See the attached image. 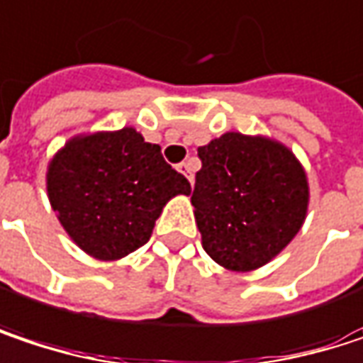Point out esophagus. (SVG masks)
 <instances>
[{
	"label": "esophagus",
	"instance_id": "1",
	"mask_svg": "<svg viewBox=\"0 0 363 363\" xmlns=\"http://www.w3.org/2000/svg\"><path fill=\"white\" fill-rule=\"evenodd\" d=\"M179 172H181L186 181L193 182V168H191V164H189V162H182V164H179Z\"/></svg>",
	"mask_w": 363,
	"mask_h": 363
}]
</instances>
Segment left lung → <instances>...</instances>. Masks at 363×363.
<instances>
[{"label":"left lung","mask_w":363,"mask_h":363,"mask_svg":"<svg viewBox=\"0 0 363 363\" xmlns=\"http://www.w3.org/2000/svg\"><path fill=\"white\" fill-rule=\"evenodd\" d=\"M191 195L201 246L220 267L254 271L301 231L309 182L296 155L267 136L227 132L197 149Z\"/></svg>","instance_id":"1"}]
</instances>
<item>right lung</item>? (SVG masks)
Segmentation results:
<instances>
[{
    "mask_svg": "<svg viewBox=\"0 0 363 363\" xmlns=\"http://www.w3.org/2000/svg\"><path fill=\"white\" fill-rule=\"evenodd\" d=\"M45 189L62 229L86 254L119 260L145 246L164 206L191 184L134 128L79 134L50 160Z\"/></svg>",
    "mask_w": 363,
    "mask_h": 363,
    "instance_id": "1",
    "label": "right lung"
}]
</instances>
